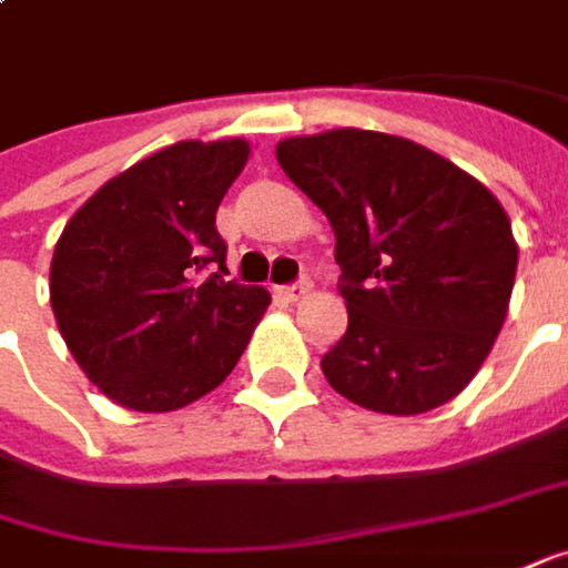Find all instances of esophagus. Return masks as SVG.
<instances>
[{
  "mask_svg": "<svg viewBox=\"0 0 568 568\" xmlns=\"http://www.w3.org/2000/svg\"><path fill=\"white\" fill-rule=\"evenodd\" d=\"M307 292H311V280H298V283L280 288V295H283L285 302H302Z\"/></svg>",
  "mask_w": 568,
  "mask_h": 568,
  "instance_id": "1",
  "label": "esophagus"
}]
</instances>
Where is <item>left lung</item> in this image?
<instances>
[{
	"instance_id": "1",
	"label": "left lung",
	"mask_w": 568,
	"mask_h": 568,
	"mask_svg": "<svg viewBox=\"0 0 568 568\" xmlns=\"http://www.w3.org/2000/svg\"><path fill=\"white\" fill-rule=\"evenodd\" d=\"M336 235L348 329L321 358L348 402L430 412L471 383L503 329L518 245L499 201L440 153L336 128L276 144Z\"/></svg>"
}]
</instances>
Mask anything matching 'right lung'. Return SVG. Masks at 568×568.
Listing matches in <instances>:
<instances>
[{
    "label": "right lung",
    "mask_w": 568,
    "mask_h": 568,
    "mask_svg": "<svg viewBox=\"0 0 568 568\" xmlns=\"http://www.w3.org/2000/svg\"><path fill=\"white\" fill-rule=\"evenodd\" d=\"M247 141H179L109 179L62 229L50 266L59 333L93 386L175 412L232 374L270 292L225 280L216 210Z\"/></svg>",
    "instance_id": "1"
}]
</instances>
